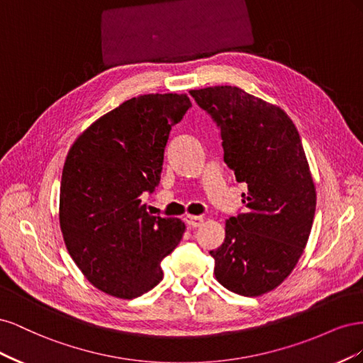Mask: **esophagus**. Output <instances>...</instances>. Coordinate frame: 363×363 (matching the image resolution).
I'll list each match as a JSON object with an SVG mask.
<instances>
[{
    "instance_id": "34e87169",
    "label": "esophagus",
    "mask_w": 363,
    "mask_h": 363,
    "mask_svg": "<svg viewBox=\"0 0 363 363\" xmlns=\"http://www.w3.org/2000/svg\"><path fill=\"white\" fill-rule=\"evenodd\" d=\"M184 223L188 224L189 227H200L203 223H204V219H203V216H192V215H188L184 218Z\"/></svg>"
}]
</instances>
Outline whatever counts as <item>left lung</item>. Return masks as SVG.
Masks as SVG:
<instances>
[{"label":"left lung","instance_id":"8db88e82","mask_svg":"<svg viewBox=\"0 0 363 363\" xmlns=\"http://www.w3.org/2000/svg\"><path fill=\"white\" fill-rule=\"evenodd\" d=\"M191 95L221 130L224 162L245 183V212L225 221L212 250L215 277L228 291L257 296L276 289L301 257L316 192L298 131L280 107L236 86Z\"/></svg>","mask_w":363,"mask_h":363}]
</instances>
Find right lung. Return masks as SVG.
I'll list each match as a JSON object with an SVG mask.
<instances>
[{"instance_id": "right-lung-1", "label": "right lung", "mask_w": 363, "mask_h": 363, "mask_svg": "<svg viewBox=\"0 0 363 363\" xmlns=\"http://www.w3.org/2000/svg\"><path fill=\"white\" fill-rule=\"evenodd\" d=\"M191 106L184 94L131 98L96 119L68 152L63 240L84 277L108 295L131 300L157 286L160 262L184 233L180 219L151 216L140 195L159 184L169 131Z\"/></svg>"}]
</instances>
